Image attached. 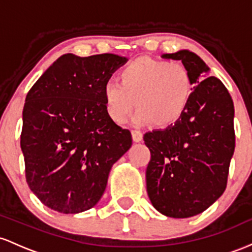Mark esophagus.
I'll list each match as a JSON object with an SVG mask.
<instances>
[{
    "instance_id": "esophagus-1",
    "label": "esophagus",
    "mask_w": 252,
    "mask_h": 252,
    "mask_svg": "<svg viewBox=\"0 0 252 252\" xmlns=\"http://www.w3.org/2000/svg\"><path fill=\"white\" fill-rule=\"evenodd\" d=\"M132 138H133L134 143H140L143 140V133L140 131H137V129H133L132 131Z\"/></svg>"
}]
</instances>
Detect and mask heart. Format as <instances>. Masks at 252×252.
<instances>
[{"label":"heart","instance_id":"heart-1","mask_svg":"<svg viewBox=\"0 0 252 252\" xmlns=\"http://www.w3.org/2000/svg\"><path fill=\"white\" fill-rule=\"evenodd\" d=\"M120 82L103 84L104 107L114 123L124 124L135 106V125L168 127L187 111L193 93L189 70L180 62L138 58L120 71Z\"/></svg>","mask_w":252,"mask_h":252}]
</instances>
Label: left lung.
<instances>
[{"label":"left lung","instance_id":"left-lung-1","mask_svg":"<svg viewBox=\"0 0 252 252\" xmlns=\"http://www.w3.org/2000/svg\"><path fill=\"white\" fill-rule=\"evenodd\" d=\"M162 57L182 62L194 88L177 123L144 135L151 152L146 189L159 213L181 219L202 213L225 191L236 139L234 107L222 82L206 76L210 67L196 53L180 50Z\"/></svg>","mask_w":252,"mask_h":252}]
</instances>
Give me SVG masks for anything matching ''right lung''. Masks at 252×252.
Listing matches in <instances>:
<instances>
[{
  "instance_id": "right-lung-1",
  "label": "right lung",
  "mask_w": 252,
  "mask_h": 252,
  "mask_svg": "<svg viewBox=\"0 0 252 252\" xmlns=\"http://www.w3.org/2000/svg\"><path fill=\"white\" fill-rule=\"evenodd\" d=\"M127 61L113 53H66L28 92L20 141L26 181L51 210L76 214L94 207L113 164L132 146L131 132L109 118L102 95Z\"/></svg>"
}]
</instances>
